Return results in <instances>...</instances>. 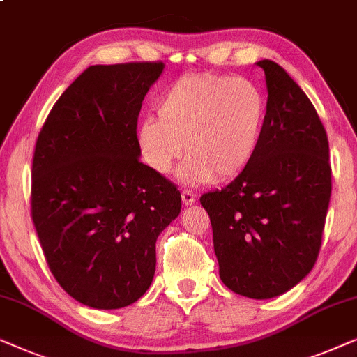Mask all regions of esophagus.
<instances>
[{"mask_svg": "<svg viewBox=\"0 0 357 357\" xmlns=\"http://www.w3.org/2000/svg\"><path fill=\"white\" fill-rule=\"evenodd\" d=\"M181 200H183L184 205H192L195 202V195L192 192H189V190H183V192H181Z\"/></svg>", "mask_w": 357, "mask_h": 357, "instance_id": "34e87169", "label": "esophagus"}]
</instances>
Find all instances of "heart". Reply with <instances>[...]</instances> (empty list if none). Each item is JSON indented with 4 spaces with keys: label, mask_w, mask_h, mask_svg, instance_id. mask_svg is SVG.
I'll list each match as a JSON object with an SVG mask.
<instances>
[{
    "label": "heart",
    "mask_w": 357,
    "mask_h": 357,
    "mask_svg": "<svg viewBox=\"0 0 357 357\" xmlns=\"http://www.w3.org/2000/svg\"><path fill=\"white\" fill-rule=\"evenodd\" d=\"M267 105L260 89L243 77L190 74L162 93L157 118H144L135 145L153 173L167 174L183 157L178 176L184 184L225 183L254 158Z\"/></svg>",
    "instance_id": "b5f03b06"
}]
</instances>
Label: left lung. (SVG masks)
Here are the masks:
<instances>
[{
	"label": "left lung",
	"instance_id": "left-lung-1",
	"mask_svg": "<svg viewBox=\"0 0 357 357\" xmlns=\"http://www.w3.org/2000/svg\"><path fill=\"white\" fill-rule=\"evenodd\" d=\"M255 64L268 92L259 147L233 183L204 194L200 204L225 286L270 299L294 288L317 260L331 168L327 132L307 95L280 64Z\"/></svg>",
	"mask_w": 357,
	"mask_h": 357
}]
</instances>
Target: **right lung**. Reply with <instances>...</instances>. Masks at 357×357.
I'll return each mask as SVG.
<instances>
[{
  "label": "right lung",
  "instance_id": "obj_1",
  "mask_svg": "<svg viewBox=\"0 0 357 357\" xmlns=\"http://www.w3.org/2000/svg\"><path fill=\"white\" fill-rule=\"evenodd\" d=\"M163 63L95 64L40 130L32 220L59 286L80 304L121 309L152 284L160 233L181 212L176 185L140 163L139 112Z\"/></svg>",
  "mask_w": 357,
  "mask_h": 357
}]
</instances>
